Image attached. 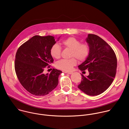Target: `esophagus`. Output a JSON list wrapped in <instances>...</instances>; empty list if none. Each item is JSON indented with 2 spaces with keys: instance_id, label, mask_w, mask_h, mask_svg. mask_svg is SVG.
<instances>
[{
  "instance_id": "1",
  "label": "esophagus",
  "mask_w": 129,
  "mask_h": 129,
  "mask_svg": "<svg viewBox=\"0 0 129 129\" xmlns=\"http://www.w3.org/2000/svg\"><path fill=\"white\" fill-rule=\"evenodd\" d=\"M65 73H67V74H72V72H64Z\"/></svg>"
}]
</instances>
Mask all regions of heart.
Listing matches in <instances>:
<instances>
[{"label":"heart","mask_w":129,"mask_h":129,"mask_svg":"<svg viewBox=\"0 0 129 129\" xmlns=\"http://www.w3.org/2000/svg\"><path fill=\"white\" fill-rule=\"evenodd\" d=\"M61 44L65 48L71 50L70 53V59H62L56 63V67L59 69L71 71L74 66L76 65L77 61L85 60L88 57L90 47L88 43H81L80 41L74 37H70L62 41ZM50 55L54 59H59L61 57V47L58 44L53 45L50 50Z\"/></svg>","instance_id":"heart-1"}]
</instances>
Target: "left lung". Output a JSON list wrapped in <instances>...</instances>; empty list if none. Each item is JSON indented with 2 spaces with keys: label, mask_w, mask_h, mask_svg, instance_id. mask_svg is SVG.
Returning a JSON list of instances; mask_svg holds the SVG:
<instances>
[{
  "label": "left lung",
  "mask_w": 129,
  "mask_h": 129,
  "mask_svg": "<svg viewBox=\"0 0 129 129\" xmlns=\"http://www.w3.org/2000/svg\"><path fill=\"white\" fill-rule=\"evenodd\" d=\"M86 42L90 47V54L78 68L81 71L87 69L89 75L82 74L78 87L87 95L96 96L105 91L112 83L116 74L117 59L112 47L99 36L89 34Z\"/></svg>",
  "instance_id": "1"
}]
</instances>
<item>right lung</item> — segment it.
Masks as SVG:
<instances>
[{
	"mask_svg": "<svg viewBox=\"0 0 129 129\" xmlns=\"http://www.w3.org/2000/svg\"><path fill=\"white\" fill-rule=\"evenodd\" d=\"M55 43L53 36L35 35L16 52L14 63L16 76L24 89L35 96L48 94L58 84L61 71L53 68L50 74L43 73L46 66L50 68L54 61L50 50Z\"/></svg>",
	"mask_w": 129,
	"mask_h": 129,
	"instance_id": "1",
	"label": "right lung"
}]
</instances>
